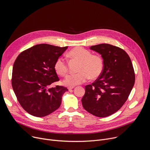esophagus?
Instances as JSON below:
<instances>
[{
  "label": "esophagus",
  "instance_id": "1",
  "mask_svg": "<svg viewBox=\"0 0 150 150\" xmlns=\"http://www.w3.org/2000/svg\"><path fill=\"white\" fill-rule=\"evenodd\" d=\"M74 88H75V87H68V90H71L74 89Z\"/></svg>",
  "mask_w": 150,
  "mask_h": 150
}]
</instances>
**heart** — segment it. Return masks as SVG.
<instances>
[{"label": "heart", "mask_w": 150, "mask_h": 150, "mask_svg": "<svg viewBox=\"0 0 150 150\" xmlns=\"http://www.w3.org/2000/svg\"><path fill=\"white\" fill-rule=\"evenodd\" d=\"M68 56L71 59L81 62V64L78 73L71 74L64 79L63 83L67 86H75L82 83L90 78L95 79L101 75L104 69V60L101 56L92 54L91 52L81 47L71 50ZM54 68L56 72L62 76H65L68 72V63L62 57L56 59Z\"/></svg>", "instance_id": "obj_1"}]
</instances>
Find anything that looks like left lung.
Returning <instances> with one entry per match:
<instances>
[{"label":"left lung","mask_w":150,"mask_h":150,"mask_svg":"<svg viewBox=\"0 0 150 150\" xmlns=\"http://www.w3.org/2000/svg\"><path fill=\"white\" fill-rule=\"evenodd\" d=\"M101 55L104 69L91 85L85 86L81 101L85 110L100 117L109 116L127 100L135 83V73L131 59L123 49L109 44L90 47Z\"/></svg>","instance_id":"8db88e82"}]
</instances>
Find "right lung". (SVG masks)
<instances>
[{
	"instance_id": "1",
	"label": "right lung",
	"mask_w": 150,
	"mask_h": 150,
	"mask_svg": "<svg viewBox=\"0 0 150 150\" xmlns=\"http://www.w3.org/2000/svg\"><path fill=\"white\" fill-rule=\"evenodd\" d=\"M68 46L60 47L47 44L35 45L21 53L12 70V85L18 101L29 114L44 117L57 110L67 88L59 85L54 63Z\"/></svg>"
}]
</instances>
